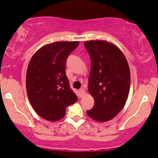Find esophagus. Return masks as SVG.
Returning <instances> with one entry per match:
<instances>
[{
    "label": "esophagus",
    "instance_id": "obj_1",
    "mask_svg": "<svg viewBox=\"0 0 158 158\" xmlns=\"http://www.w3.org/2000/svg\"><path fill=\"white\" fill-rule=\"evenodd\" d=\"M85 90H84L83 89H80L79 90V92H78V95H79L80 98H82V97H83V95H85Z\"/></svg>",
    "mask_w": 158,
    "mask_h": 158
}]
</instances>
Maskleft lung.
I'll return each instance as SVG.
<instances>
[{"instance_id":"obj_1","label":"left lung","mask_w":158,"mask_h":158,"mask_svg":"<svg viewBox=\"0 0 158 158\" xmlns=\"http://www.w3.org/2000/svg\"><path fill=\"white\" fill-rule=\"evenodd\" d=\"M91 59L89 92L95 104L87 114L103 122L115 117L128 99L130 69L123 52L114 44L103 40L84 43Z\"/></svg>"}]
</instances>
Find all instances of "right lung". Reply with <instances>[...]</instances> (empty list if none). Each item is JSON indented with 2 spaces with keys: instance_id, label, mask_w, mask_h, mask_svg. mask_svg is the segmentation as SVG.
Here are the masks:
<instances>
[{
  "instance_id": "obj_1",
  "label": "right lung",
  "mask_w": 158,
  "mask_h": 158,
  "mask_svg": "<svg viewBox=\"0 0 158 158\" xmlns=\"http://www.w3.org/2000/svg\"><path fill=\"white\" fill-rule=\"evenodd\" d=\"M78 46L77 41L52 43L36 51L30 60L26 77L28 98L46 120L61 119L66 107L77 101L65 71L68 56Z\"/></svg>"
}]
</instances>
